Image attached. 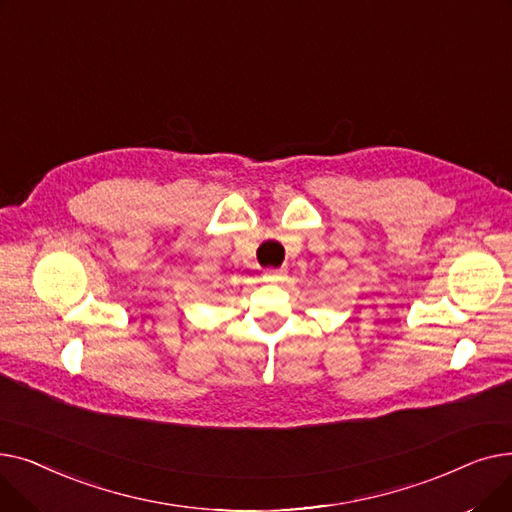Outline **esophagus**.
<instances>
[{
    "instance_id": "obj_1",
    "label": "esophagus",
    "mask_w": 512,
    "mask_h": 512,
    "mask_svg": "<svg viewBox=\"0 0 512 512\" xmlns=\"http://www.w3.org/2000/svg\"><path fill=\"white\" fill-rule=\"evenodd\" d=\"M263 278H265V282H270V284H280V282L286 280V272L284 270H265Z\"/></svg>"
}]
</instances>
